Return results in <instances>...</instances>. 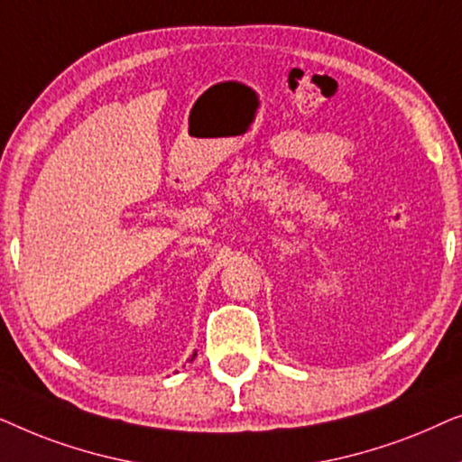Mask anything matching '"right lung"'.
I'll return each instance as SVG.
<instances>
[{
  "label": "right lung",
  "mask_w": 462,
  "mask_h": 462,
  "mask_svg": "<svg viewBox=\"0 0 462 462\" xmlns=\"http://www.w3.org/2000/svg\"><path fill=\"white\" fill-rule=\"evenodd\" d=\"M193 357H195V353H193ZM193 357H191V359H193Z\"/></svg>",
  "instance_id": "obj_1"
}]
</instances>
